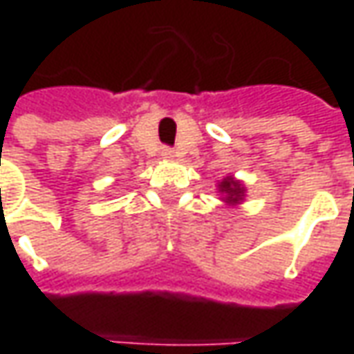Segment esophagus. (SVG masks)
Segmentation results:
<instances>
[{
  "instance_id": "1",
  "label": "esophagus",
  "mask_w": 354,
  "mask_h": 354,
  "mask_svg": "<svg viewBox=\"0 0 354 354\" xmlns=\"http://www.w3.org/2000/svg\"><path fill=\"white\" fill-rule=\"evenodd\" d=\"M161 156L165 157V159H173V157H175V151H173V149H169V147H165V149L161 151Z\"/></svg>"
}]
</instances>
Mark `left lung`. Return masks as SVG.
<instances>
[{
  "mask_svg": "<svg viewBox=\"0 0 354 354\" xmlns=\"http://www.w3.org/2000/svg\"><path fill=\"white\" fill-rule=\"evenodd\" d=\"M218 193L223 195V201L228 203V205H238L242 198H244V193H246V189H244V185L236 181L234 177H226L223 179L221 183H218Z\"/></svg>",
  "mask_w": 354,
  "mask_h": 354,
  "instance_id": "left-lung-1",
  "label": "left lung"
}]
</instances>
